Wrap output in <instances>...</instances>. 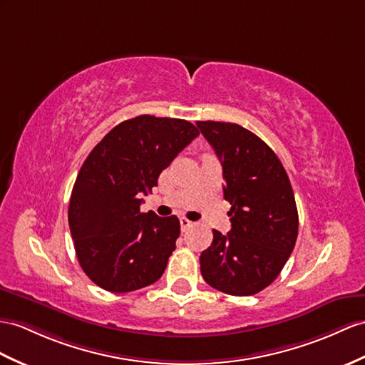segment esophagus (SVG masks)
<instances>
[{
    "instance_id": "34e87169",
    "label": "esophagus",
    "mask_w": 365,
    "mask_h": 365,
    "mask_svg": "<svg viewBox=\"0 0 365 365\" xmlns=\"http://www.w3.org/2000/svg\"><path fill=\"white\" fill-rule=\"evenodd\" d=\"M180 223H181V229H182V230H187V229H190V227L193 226L192 221L187 220V218H181Z\"/></svg>"
}]
</instances>
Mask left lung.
<instances>
[{"label": "left lung", "instance_id": "8db88e82", "mask_svg": "<svg viewBox=\"0 0 365 365\" xmlns=\"http://www.w3.org/2000/svg\"><path fill=\"white\" fill-rule=\"evenodd\" d=\"M215 150L226 181L225 200L232 229L213 230L201 252V275L230 296H252L269 287L294 250L299 215L280 159L250 130L230 122L198 120Z\"/></svg>", "mask_w": 365, "mask_h": 365}]
</instances>
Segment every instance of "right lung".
<instances>
[{"instance_id": "right-lung-1", "label": "right lung", "mask_w": 365, "mask_h": 365, "mask_svg": "<svg viewBox=\"0 0 365 365\" xmlns=\"http://www.w3.org/2000/svg\"><path fill=\"white\" fill-rule=\"evenodd\" d=\"M200 135L182 119L120 122L88 155L71 193L68 221L80 266L97 287L130 292L155 283L180 237V220L140 212V193Z\"/></svg>"}]
</instances>
